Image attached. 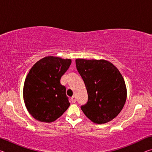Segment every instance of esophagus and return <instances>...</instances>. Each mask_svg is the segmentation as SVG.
Listing matches in <instances>:
<instances>
[{
  "label": "esophagus",
  "mask_w": 152,
  "mask_h": 152,
  "mask_svg": "<svg viewBox=\"0 0 152 152\" xmlns=\"http://www.w3.org/2000/svg\"><path fill=\"white\" fill-rule=\"evenodd\" d=\"M71 100H72V102L73 103H75V102H76V96H73L72 97Z\"/></svg>",
  "instance_id": "obj_1"
}]
</instances>
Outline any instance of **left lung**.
<instances>
[{
    "instance_id": "obj_1",
    "label": "left lung",
    "mask_w": 152,
    "mask_h": 152,
    "mask_svg": "<svg viewBox=\"0 0 152 152\" xmlns=\"http://www.w3.org/2000/svg\"><path fill=\"white\" fill-rule=\"evenodd\" d=\"M77 70L88 92L84 115L96 124L110 121L121 111L127 99L125 82L119 70L105 60L76 59Z\"/></svg>"
}]
</instances>
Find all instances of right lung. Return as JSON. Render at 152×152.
<instances>
[{
    "mask_svg": "<svg viewBox=\"0 0 152 152\" xmlns=\"http://www.w3.org/2000/svg\"><path fill=\"white\" fill-rule=\"evenodd\" d=\"M71 63L70 59L47 56L31 68L25 80L23 99L27 110L36 120L55 121L70 106L60 79Z\"/></svg>",
    "mask_w": 152,
    "mask_h": 152,
    "instance_id": "1",
    "label": "right lung"
}]
</instances>
